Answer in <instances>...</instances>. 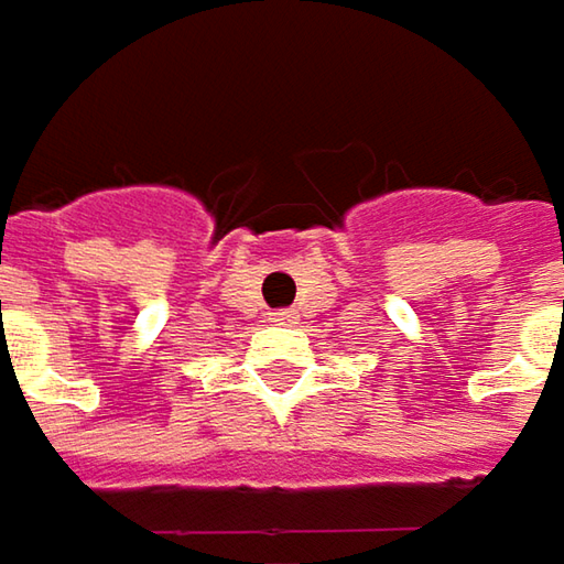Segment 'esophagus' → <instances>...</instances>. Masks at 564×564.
Here are the masks:
<instances>
[{
    "label": "esophagus",
    "mask_w": 564,
    "mask_h": 564,
    "mask_svg": "<svg viewBox=\"0 0 564 564\" xmlns=\"http://www.w3.org/2000/svg\"><path fill=\"white\" fill-rule=\"evenodd\" d=\"M272 321L275 324H295V314L289 307H282V311H272Z\"/></svg>",
    "instance_id": "obj_1"
}]
</instances>
